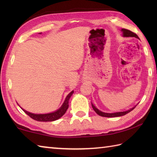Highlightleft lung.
I'll return each mask as SVG.
<instances>
[{"mask_svg": "<svg viewBox=\"0 0 157 157\" xmlns=\"http://www.w3.org/2000/svg\"><path fill=\"white\" fill-rule=\"evenodd\" d=\"M121 32H122V34H123V37H134L138 39H140L138 36H137V34H136L135 33L131 32L130 30H128V29H121ZM138 105V104H137ZM137 105H135L134 107L131 108L130 109L128 110V111H121V112H115V113H105V112H102L101 111H100L96 107V106L92 104V106L93 109H94V111L97 113V114L100 116H102V117H121V116H123L126 114H128V113L131 112L132 110H134V108L136 107Z\"/></svg>", "mask_w": 157, "mask_h": 157, "instance_id": "8db88e82", "label": "left lung"}]
</instances>
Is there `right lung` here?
I'll use <instances>...</instances> for the list:
<instances>
[{
	"label": "right lung",
	"mask_w": 157,
	"mask_h": 157,
	"mask_svg": "<svg viewBox=\"0 0 157 157\" xmlns=\"http://www.w3.org/2000/svg\"><path fill=\"white\" fill-rule=\"evenodd\" d=\"M39 34H41L42 33H39ZM73 92H74L73 90L71 91L67 96V97L65 99V101L63 103V105H61V107L56 110V111L52 113H45V114H35V113H32L25 111V109H22L19 105V106L21 107V109L23 110V111L26 113V114L30 117L32 118L33 119L36 120V121H44V122L54 121L55 120H57L59 118H61V117L66 113L67 110L69 107V98H71V96L73 94Z\"/></svg>",
	"instance_id": "add662e5"
}]
</instances>
